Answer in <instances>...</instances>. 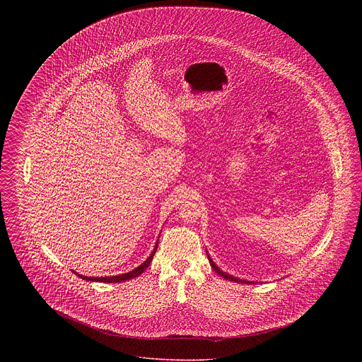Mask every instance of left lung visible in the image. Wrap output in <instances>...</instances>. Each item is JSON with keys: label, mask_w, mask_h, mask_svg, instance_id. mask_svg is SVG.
Masks as SVG:
<instances>
[{"label": "left lung", "mask_w": 362, "mask_h": 362, "mask_svg": "<svg viewBox=\"0 0 362 362\" xmlns=\"http://www.w3.org/2000/svg\"><path fill=\"white\" fill-rule=\"evenodd\" d=\"M207 259H209V262H210V266L213 267V270H214V272H216V273H217L218 276H223V278H225V279L233 281V282H241V284H243V282H247V284H251L250 281H243V279H239V278H236V276H229V274H226V273H224L223 270H220V269H218V266H216V263H214V262H213V260L210 259V257H209V254H207Z\"/></svg>", "instance_id": "1"}]
</instances>
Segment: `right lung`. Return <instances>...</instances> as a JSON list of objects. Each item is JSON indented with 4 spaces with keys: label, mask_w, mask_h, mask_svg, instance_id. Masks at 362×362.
Segmentation results:
<instances>
[{
    "label": "right lung",
    "mask_w": 362,
    "mask_h": 362,
    "mask_svg": "<svg viewBox=\"0 0 362 362\" xmlns=\"http://www.w3.org/2000/svg\"><path fill=\"white\" fill-rule=\"evenodd\" d=\"M156 250H157V245H156L153 252L149 255V258L146 259L142 264H139V266L136 267L134 270H132V272H129V273H124V274H121V276H81V274H77V273H76V274L80 276V278L86 279V281H93V282H107V284H112V282H124V281H129V279H132V278H136V276H141V274L148 269V266L151 264V262H152V259H153V255L156 254Z\"/></svg>",
    "instance_id": "add662e5"
}]
</instances>
